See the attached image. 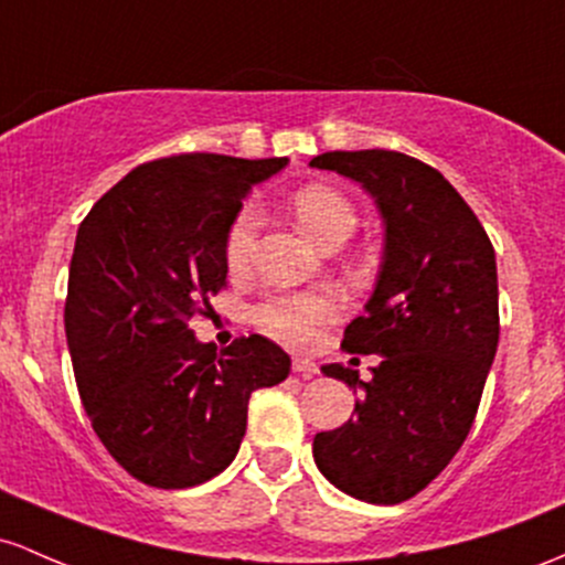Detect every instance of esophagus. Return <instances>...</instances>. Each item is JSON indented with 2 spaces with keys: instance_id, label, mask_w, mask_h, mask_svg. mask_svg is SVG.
<instances>
[{
  "instance_id": "1",
  "label": "esophagus",
  "mask_w": 565,
  "mask_h": 565,
  "mask_svg": "<svg viewBox=\"0 0 565 565\" xmlns=\"http://www.w3.org/2000/svg\"><path fill=\"white\" fill-rule=\"evenodd\" d=\"M292 370L300 377H306V381H311V377L319 375V367H316V362H311V359H302V356L292 359Z\"/></svg>"
}]
</instances>
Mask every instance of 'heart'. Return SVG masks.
I'll list each match as a JSON object with an SVG mask.
<instances>
[{
    "label": "heart",
    "instance_id": "heart-1",
    "mask_svg": "<svg viewBox=\"0 0 565 565\" xmlns=\"http://www.w3.org/2000/svg\"><path fill=\"white\" fill-rule=\"evenodd\" d=\"M292 212L302 231L311 235L319 246L345 241L356 227V214H353L351 203L338 190L324 188V184H306V188L297 190L292 195ZM257 231L259 212L249 203L233 216L225 235V259L231 270H244L249 265ZM334 313H338V297L321 289V292L270 297L254 311V321L278 338L302 343V340L311 338L316 327L330 321Z\"/></svg>",
    "mask_w": 565,
    "mask_h": 565
}]
</instances>
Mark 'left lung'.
I'll list each match as a JSON object with an SVG mask.
<instances>
[{"instance_id":"1","label":"left lung","mask_w":565,"mask_h":565,"mask_svg":"<svg viewBox=\"0 0 565 565\" xmlns=\"http://www.w3.org/2000/svg\"><path fill=\"white\" fill-rule=\"evenodd\" d=\"M311 166L362 184L383 220L375 289L343 334L345 351L381 362L370 381L321 367L359 399L340 429L316 434L313 461L353 499L399 504L448 467L475 424L499 345L495 254L454 184L411 154L338 150Z\"/></svg>"}]
</instances>
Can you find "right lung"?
Listing matches in <instances>:
<instances>
[{
	"mask_svg": "<svg viewBox=\"0 0 565 565\" xmlns=\"http://www.w3.org/2000/svg\"><path fill=\"white\" fill-rule=\"evenodd\" d=\"M287 158L173 154L139 166L85 216L64 327L93 431L154 488H192L231 467L252 392L289 375L263 334L216 351L188 321L227 281L225 235L254 184Z\"/></svg>",
	"mask_w": 565,
	"mask_h": 565,
	"instance_id": "add662e5",
	"label": "right lung"
}]
</instances>
